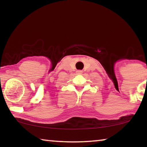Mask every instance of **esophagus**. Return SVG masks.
Instances as JSON below:
<instances>
[{
    "label": "esophagus",
    "mask_w": 147,
    "mask_h": 147,
    "mask_svg": "<svg viewBox=\"0 0 147 147\" xmlns=\"http://www.w3.org/2000/svg\"><path fill=\"white\" fill-rule=\"evenodd\" d=\"M82 73V71L81 70L76 71V74H81Z\"/></svg>",
    "instance_id": "34e87169"
}]
</instances>
